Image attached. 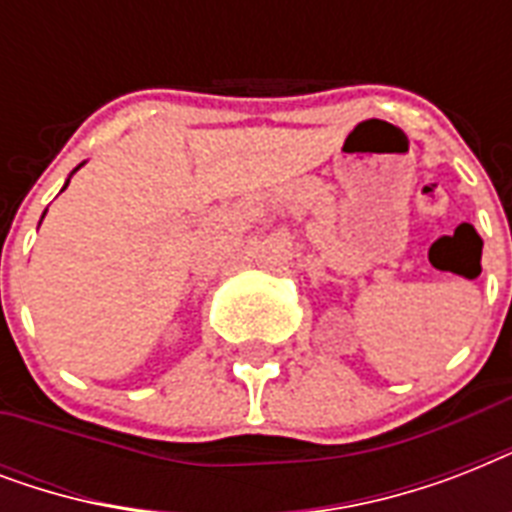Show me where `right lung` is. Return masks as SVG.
Listing matches in <instances>:
<instances>
[{
  "label": "right lung",
  "mask_w": 512,
  "mask_h": 512,
  "mask_svg": "<svg viewBox=\"0 0 512 512\" xmlns=\"http://www.w3.org/2000/svg\"><path fill=\"white\" fill-rule=\"evenodd\" d=\"M79 167H82V164H79ZM79 167H76V170H79ZM74 170V172H76ZM74 172H71V175H74ZM71 175H68V180H71ZM68 180H66V185H68ZM66 185H63V191H66Z\"/></svg>",
  "instance_id": "right-lung-1"
}]
</instances>
